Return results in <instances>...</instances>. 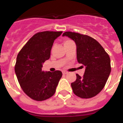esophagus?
Instances as JSON below:
<instances>
[{
	"label": "esophagus",
	"mask_w": 123,
	"mask_h": 123,
	"mask_svg": "<svg viewBox=\"0 0 123 123\" xmlns=\"http://www.w3.org/2000/svg\"><path fill=\"white\" fill-rule=\"evenodd\" d=\"M68 73V72H66V71H63L62 72L63 74H67Z\"/></svg>",
	"instance_id": "obj_1"
}]
</instances>
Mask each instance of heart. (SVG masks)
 Segmentation results:
<instances>
[{"label":"heart","instance_id":"b5f03b06","mask_svg":"<svg viewBox=\"0 0 123 123\" xmlns=\"http://www.w3.org/2000/svg\"><path fill=\"white\" fill-rule=\"evenodd\" d=\"M72 42H73L72 40H70V39H65V40H64V42H63V43H64V46H65V45L68 44H69V43H72Z\"/></svg>","mask_w":123,"mask_h":123}]
</instances>
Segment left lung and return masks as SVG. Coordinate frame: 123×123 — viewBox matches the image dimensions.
Masks as SVG:
<instances>
[{
  "label": "left lung",
  "mask_w": 123,
  "mask_h": 123,
  "mask_svg": "<svg viewBox=\"0 0 123 123\" xmlns=\"http://www.w3.org/2000/svg\"><path fill=\"white\" fill-rule=\"evenodd\" d=\"M75 42L78 62L86 66L83 77L76 74V80L71 83L73 93L81 98H91L102 91L111 72V59L102 46L88 35L65 32Z\"/></svg>",
  "instance_id": "obj_1"
}]
</instances>
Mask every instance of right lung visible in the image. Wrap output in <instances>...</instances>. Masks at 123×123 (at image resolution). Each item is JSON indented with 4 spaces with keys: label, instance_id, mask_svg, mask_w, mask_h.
<instances>
[{
    "label": "right lung",
    "instance_id": "1",
    "mask_svg": "<svg viewBox=\"0 0 123 123\" xmlns=\"http://www.w3.org/2000/svg\"><path fill=\"white\" fill-rule=\"evenodd\" d=\"M62 31H44L32 36L18 54L15 72L23 91L32 99L42 101L51 98L62 73L42 71L43 63L50 57L55 39Z\"/></svg>",
    "mask_w": 123,
    "mask_h": 123
}]
</instances>
